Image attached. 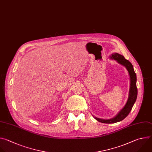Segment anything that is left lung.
I'll return each instance as SVG.
<instances>
[{
  "label": "left lung",
  "instance_id": "8db88e82",
  "mask_svg": "<svg viewBox=\"0 0 152 152\" xmlns=\"http://www.w3.org/2000/svg\"><path fill=\"white\" fill-rule=\"evenodd\" d=\"M111 59L116 60L117 62L119 64L124 66L127 71H128L129 77H130V88H129V96L128 101L124 106V107L114 117L109 119H103L100 118L96 117L94 116V117L98 120V122L104 123V124H114L117 123L120 121L123 120L129 114L130 111H131L132 107L134 106L137 98V75L134 71V67L132 64L126 60L124 56L121 55L117 53H114L111 54L110 56Z\"/></svg>",
  "mask_w": 152,
  "mask_h": 152
}]
</instances>
